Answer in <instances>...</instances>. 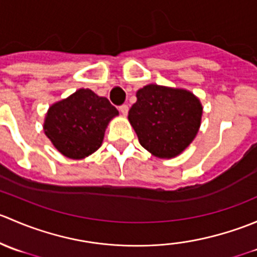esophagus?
<instances>
[{"label":"esophagus","mask_w":257,"mask_h":257,"mask_svg":"<svg viewBox=\"0 0 257 257\" xmlns=\"http://www.w3.org/2000/svg\"><path fill=\"white\" fill-rule=\"evenodd\" d=\"M119 110H120V113L123 114V115H126L128 114V110H129V107L126 104H123L119 107Z\"/></svg>","instance_id":"34e87169"}]
</instances>
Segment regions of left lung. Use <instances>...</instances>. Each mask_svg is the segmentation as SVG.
I'll use <instances>...</instances> for the list:
<instances>
[{
  "label": "left lung",
  "instance_id": "left-lung-1",
  "mask_svg": "<svg viewBox=\"0 0 257 257\" xmlns=\"http://www.w3.org/2000/svg\"><path fill=\"white\" fill-rule=\"evenodd\" d=\"M201 114L200 100L193 93L149 84L137 92L128 119L142 147L158 158H173L195 138Z\"/></svg>",
  "mask_w": 257,
  "mask_h": 257
}]
</instances>
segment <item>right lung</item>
Listing matches in <instances>:
<instances>
[{
	"label": "right lung",
	"instance_id": "add662e5",
	"mask_svg": "<svg viewBox=\"0 0 257 257\" xmlns=\"http://www.w3.org/2000/svg\"><path fill=\"white\" fill-rule=\"evenodd\" d=\"M118 110L90 89H79L49 108L45 133L52 144L71 159H82L102 145L104 132Z\"/></svg>",
	"mask_w": 257,
	"mask_h": 257
}]
</instances>
